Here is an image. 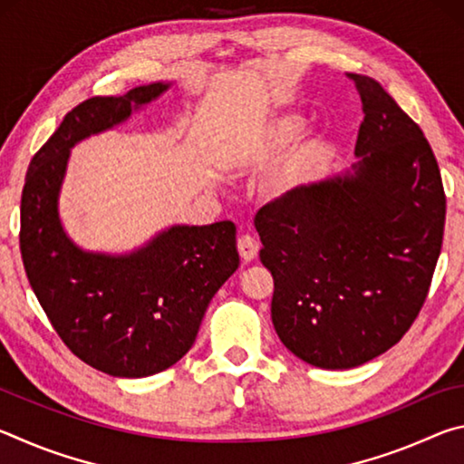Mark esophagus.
Instances as JSON below:
<instances>
[{
	"instance_id": "1",
	"label": "esophagus",
	"mask_w": 464,
	"mask_h": 464,
	"mask_svg": "<svg viewBox=\"0 0 464 464\" xmlns=\"http://www.w3.org/2000/svg\"><path fill=\"white\" fill-rule=\"evenodd\" d=\"M237 249H239L241 260L249 264L257 257V251H260V243L251 237V235H243V237H239V241H237Z\"/></svg>"
}]
</instances>
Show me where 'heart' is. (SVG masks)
Masks as SVG:
<instances>
[{"mask_svg": "<svg viewBox=\"0 0 464 464\" xmlns=\"http://www.w3.org/2000/svg\"><path fill=\"white\" fill-rule=\"evenodd\" d=\"M303 124L301 114L276 116L260 124L247 140L235 145L227 153V168L235 174H246L249 169L268 166L298 137ZM327 149L329 145L324 132H311L296 140L266 174L262 184L266 200L272 204H290L301 198L315 182L327 157Z\"/></svg>", "mask_w": 464, "mask_h": 464, "instance_id": "1", "label": "heart"}]
</instances>
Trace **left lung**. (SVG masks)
<instances>
[{"mask_svg":"<svg viewBox=\"0 0 464 464\" xmlns=\"http://www.w3.org/2000/svg\"><path fill=\"white\" fill-rule=\"evenodd\" d=\"M350 169L256 217L274 276L272 324L296 358L327 371L395 345L426 301L442 249L446 198L421 129L371 77Z\"/></svg>","mask_w":464,"mask_h":464,"instance_id":"left-lung-1","label":"left lung"}]
</instances>
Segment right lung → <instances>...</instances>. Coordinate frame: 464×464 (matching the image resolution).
<instances>
[{
    "mask_svg": "<svg viewBox=\"0 0 464 464\" xmlns=\"http://www.w3.org/2000/svg\"><path fill=\"white\" fill-rule=\"evenodd\" d=\"M174 82L92 98L65 116L30 161L20 210V251L54 332L85 364L143 379L192 348L217 290L239 268L235 225H171L130 251L85 249L63 225L59 200L72 149L153 104Z\"/></svg>",
    "mask_w": 464,
    "mask_h": 464,
    "instance_id": "obj_1",
    "label": "right lung"
}]
</instances>
